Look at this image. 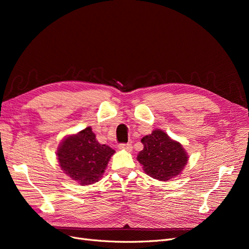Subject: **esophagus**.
I'll return each instance as SVG.
<instances>
[{"label":"esophagus","instance_id":"obj_1","mask_svg":"<svg viewBox=\"0 0 249 249\" xmlns=\"http://www.w3.org/2000/svg\"><path fill=\"white\" fill-rule=\"evenodd\" d=\"M119 149H123V150H126V152H132L133 146L131 143H122V144L118 145Z\"/></svg>","mask_w":249,"mask_h":249}]
</instances>
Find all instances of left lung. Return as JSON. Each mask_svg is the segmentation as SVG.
I'll return each mask as SVG.
<instances>
[{
	"mask_svg": "<svg viewBox=\"0 0 249 249\" xmlns=\"http://www.w3.org/2000/svg\"><path fill=\"white\" fill-rule=\"evenodd\" d=\"M143 149L137 160L147 176L169 180L178 176L188 162V155L179 142L172 140L162 130H155L141 139Z\"/></svg>",
	"mask_w": 249,
	"mask_h": 249,
	"instance_id": "1",
	"label": "left lung"
}]
</instances>
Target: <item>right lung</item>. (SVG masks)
<instances>
[{"label":"right lung","instance_id":"right-lung-1","mask_svg":"<svg viewBox=\"0 0 249 249\" xmlns=\"http://www.w3.org/2000/svg\"><path fill=\"white\" fill-rule=\"evenodd\" d=\"M114 149L100 144L91 127L67 136L57 150L58 162L65 175L78 184L91 185L104 175Z\"/></svg>","mask_w":249,"mask_h":249}]
</instances>
